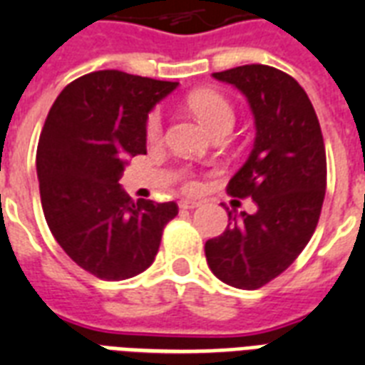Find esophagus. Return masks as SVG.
Returning a JSON list of instances; mask_svg holds the SVG:
<instances>
[{
	"label": "esophagus",
	"mask_w": 365,
	"mask_h": 365,
	"mask_svg": "<svg viewBox=\"0 0 365 365\" xmlns=\"http://www.w3.org/2000/svg\"><path fill=\"white\" fill-rule=\"evenodd\" d=\"M199 200H180V208H183V210H193V208H199Z\"/></svg>",
	"instance_id": "1"
}]
</instances>
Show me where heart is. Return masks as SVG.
I'll return each instance as SVG.
<instances>
[{
    "label": "heart",
    "instance_id": "1",
    "mask_svg": "<svg viewBox=\"0 0 365 365\" xmlns=\"http://www.w3.org/2000/svg\"><path fill=\"white\" fill-rule=\"evenodd\" d=\"M187 106L189 110L193 111V115L210 132L220 130L223 126H233V108L227 98H223L222 94L214 93V91H197V93L189 94ZM160 130H163V119H160L159 111H153L145 123V134L153 142L160 136ZM195 187H197V183L187 182V189Z\"/></svg>",
    "mask_w": 365,
    "mask_h": 365
}]
</instances>
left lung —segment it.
<instances>
[{
  "mask_svg": "<svg viewBox=\"0 0 365 365\" xmlns=\"http://www.w3.org/2000/svg\"><path fill=\"white\" fill-rule=\"evenodd\" d=\"M212 77L239 88L254 117V145L227 191L252 197L255 212H229L227 229L206 240V261L222 282L257 289L294 263L317 229L326 195L322 130L305 91L277 68L239 66Z\"/></svg>",
  "mask_w": 365,
  "mask_h": 365,
  "instance_id": "8db88e82",
  "label": "left lung"
}]
</instances>
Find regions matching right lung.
<instances>
[{
	"mask_svg": "<svg viewBox=\"0 0 365 365\" xmlns=\"http://www.w3.org/2000/svg\"><path fill=\"white\" fill-rule=\"evenodd\" d=\"M180 83L102 70L71 81L54 100L37 143L47 225L66 254L102 280L143 272L159 252L176 202L125 193L130 157L145 155V123Z\"/></svg>",
	"mask_w": 365,
	"mask_h": 365,
	"instance_id": "obj_1",
	"label": "right lung"
}]
</instances>
